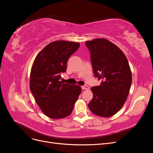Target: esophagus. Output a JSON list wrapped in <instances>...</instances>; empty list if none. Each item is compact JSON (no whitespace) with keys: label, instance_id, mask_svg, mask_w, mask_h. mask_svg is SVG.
Returning a JSON list of instances; mask_svg holds the SVG:
<instances>
[{"label":"esophagus","instance_id":"1","mask_svg":"<svg viewBox=\"0 0 153 153\" xmlns=\"http://www.w3.org/2000/svg\"><path fill=\"white\" fill-rule=\"evenodd\" d=\"M82 89H83V90H87V89H89V86L88 85H83V86H82Z\"/></svg>","mask_w":153,"mask_h":153}]
</instances>
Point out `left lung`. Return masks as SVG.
I'll list each match as a JSON object with an SVG mask.
<instances>
[{"instance_id":"obj_1","label":"left lung","mask_w":153,"mask_h":153,"mask_svg":"<svg viewBox=\"0 0 153 153\" xmlns=\"http://www.w3.org/2000/svg\"><path fill=\"white\" fill-rule=\"evenodd\" d=\"M94 76L101 80L92 87L93 93L89 108L101 117H109L120 110L126 102L132 82L128 59L116 45L104 38L87 41Z\"/></svg>"}]
</instances>
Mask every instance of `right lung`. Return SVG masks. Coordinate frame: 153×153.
Wrapping results in <instances>:
<instances>
[{
    "label": "right lung",
    "instance_id": "1",
    "mask_svg": "<svg viewBox=\"0 0 153 153\" xmlns=\"http://www.w3.org/2000/svg\"><path fill=\"white\" fill-rule=\"evenodd\" d=\"M80 47L79 43L56 41L37 55L30 75V89L36 103L47 117L59 119L72 112L82 88L63 84L61 73L66 72L69 58Z\"/></svg>",
    "mask_w": 153,
    "mask_h": 153
}]
</instances>
